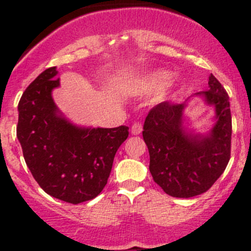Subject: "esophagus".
<instances>
[{"label":"esophagus","mask_w":251,"mask_h":251,"mask_svg":"<svg viewBox=\"0 0 251 251\" xmlns=\"http://www.w3.org/2000/svg\"><path fill=\"white\" fill-rule=\"evenodd\" d=\"M142 132V124L141 123H135L132 126H131V133L135 136L141 135Z\"/></svg>","instance_id":"34e87169"}]
</instances>
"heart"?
<instances>
[{
  "label": "heart",
  "mask_w": 251,
  "mask_h": 251,
  "mask_svg": "<svg viewBox=\"0 0 251 251\" xmlns=\"http://www.w3.org/2000/svg\"><path fill=\"white\" fill-rule=\"evenodd\" d=\"M168 76V74L164 72H151L148 73V74L142 75L141 77L136 78L135 81L130 83L128 86V90L133 93H140V95H146V93H151L153 91L158 90L161 86L160 91H165L166 87H170L171 83H173V80L170 77L165 78ZM164 80L166 82H163ZM164 83L163 84L162 82Z\"/></svg>",
  "instance_id": "1"
}]
</instances>
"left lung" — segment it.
<instances>
[{"mask_svg":"<svg viewBox=\"0 0 251 251\" xmlns=\"http://www.w3.org/2000/svg\"><path fill=\"white\" fill-rule=\"evenodd\" d=\"M203 97L215 108V124L207 133L183 125L186 102H163L147 115L143 140L149 151V171L166 194L191 198L206 192L224 174L231 158L232 118L229 97L212 74Z\"/></svg>","mask_w":251,"mask_h":251,"instance_id":"8db88e82","label":"left lung"}]
</instances>
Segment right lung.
<instances>
[{
  "label": "right lung",
  "instance_id": "right-lung-1",
  "mask_svg": "<svg viewBox=\"0 0 251 251\" xmlns=\"http://www.w3.org/2000/svg\"><path fill=\"white\" fill-rule=\"evenodd\" d=\"M57 74V68H48L24 91L18 104L17 137L39 186L53 198L80 204L103 191L128 127H82L70 123L52 97L60 86Z\"/></svg>",
  "mask_w": 251,
  "mask_h": 251
}]
</instances>
